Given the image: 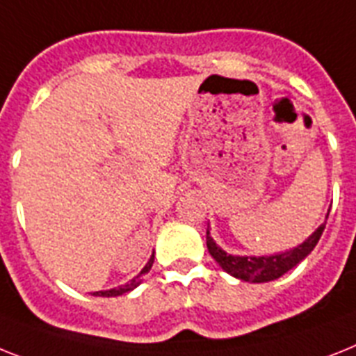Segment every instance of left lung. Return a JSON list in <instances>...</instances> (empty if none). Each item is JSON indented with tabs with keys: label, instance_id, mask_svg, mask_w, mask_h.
<instances>
[{
	"label": "left lung",
	"instance_id": "obj_1",
	"mask_svg": "<svg viewBox=\"0 0 356 356\" xmlns=\"http://www.w3.org/2000/svg\"><path fill=\"white\" fill-rule=\"evenodd\" d=\"M330 216V211L325 214V220ZM325 222L316 229L315 233L307 236L300 245L289 249L284 252H275V254H262V257H248V254H231V252L224 251L218 243L214 242L213 236L209 233V224H207V249H209L211 257L216 260L225 273H229L231 277L238 278L242 282H251V284H264V282H271L280 278L282 275H286L293 267L309 254L315 245L318 243L320 236L324 233Z\"/></svg>",
	"mask_w": 356,
	"mask_h": 356
}]
</instances>
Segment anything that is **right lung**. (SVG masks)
Wrapping results in <instances>:
<instances>
[{"mask_svg":"<svg viewBox=\"0 0 356 356\" xmlns=\"http://www.w3.org/2000/svg\"><path fill=\"white\" fill-rule=\"evenodd\" d=\"M152 262H154V252L151 254V258H149V262L145 264V267H143L142 271H140V275L132 278L129 284H125V286H120V287H114V289H108V291H96V293H92V295L94 296H120V295H125V293H129V291L136 289V287L142 284L143 275L151 271Z\"/></svg>","mask_w":356,"mask_h":356,"instance_id":"add662e5","label":"right lung"}]
</instances>
